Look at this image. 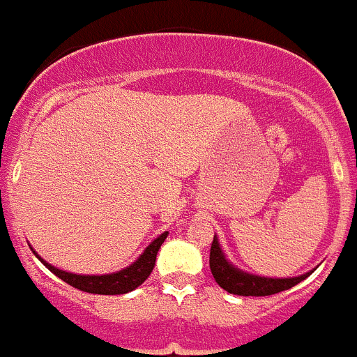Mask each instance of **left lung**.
Masks as SVG:
<instances>
[{
  "mask_svg": "<svg viewBox=\"0 0 357 357\" xmlns=\"http://www.w3.org/2000/svg\"><path fill=\"white\" fill-rule=\"evenodd\" d=\"M210 269L218 287L224 288L229 294L241 295V297H266V295H274L280 294V291L290 290L291 287L298 284L300 281H303L307 276L314 273L312 269L309 273L294 278H267L246 273V271L239 269L234 264L229 262L224 250L220 248L217 234L213 236V243H211Z\"/></svg>",
  "mask_w": 357,
  "mask_h": 357,
  "instance_id": "left-lung-1",
  "label": "left lung"
}]
</instances>
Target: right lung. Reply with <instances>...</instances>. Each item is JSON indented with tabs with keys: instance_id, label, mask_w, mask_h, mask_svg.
I'll use <instances>...</instances> for the list:
<instances>
[{
	"instance_id": "right-lung-1",
	"label": "right lung",
	"mask_w": 357,
	"mask_h": 357,
	"mask_svg": "<svg viewBox=\"0 0 357 357\" xmlns=\"http://www.w3.org/2000/svg\"><path fill=\"white\" fill-rule=\"evenodd\" d=\"M168 231H165L163 234L158 236L153 243H149L146 250L137 257L135 262L130 264L128 267L121 271H116V273L109 274H74L67 273V271L59 269V267L52 266L47 260L41 259L34 248L31 246L34 255L40 259V262L47 267L48 271L60 278L62 281H66L70 287L77 288L81 291H86V294H97V295H123L133 291L135 288H139L144 281L149 278V274L153 273L154 264H156V255L160 252L161 245L167 239Z\"/></svg>"
}]
</instances>
